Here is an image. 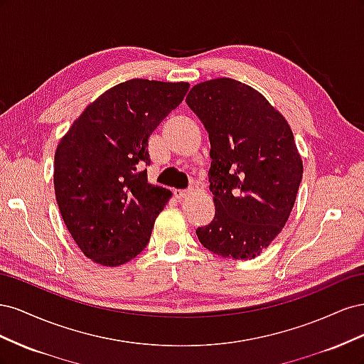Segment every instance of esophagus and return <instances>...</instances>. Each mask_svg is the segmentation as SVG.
Segmentation results:
<instances>
[{
	"label": "esophagus",
	"mask_w": 364,
	"mask_h": 364,
	"mask_svg": "<svg viewBox=\"0 0 364 364\" xmlns=\"http://www.w3.org/2000/svg\"><path fill=\"white\" fill-rule=\"evenodd\" d=\"M193 194V190H190V191H181V190H176L174 191V197L176 199H178L179 202H183L185 199H188V197Z\"/></svg>",
	"instance_id": "1"
}]
</instances>
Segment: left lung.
<instances>
[{
	"label": "left lung",
	"instance_id": "left-lung-1",
	"mask_svg": "<svg viewBox=\"0 0 364 364\" xmlns=\"http://www.w3.org/2000/svg\"><path fill=\"white\" fill-rule=\"evenodd\" d=\"M186 105L211 142L209 190L215 215L197 228L218 257H258L287 223L304 165L284 115L252 86L228 77L193 86Z\"/></svg>",
	"mask_w": 364,
	"mask_h": 364
}]
</instances>
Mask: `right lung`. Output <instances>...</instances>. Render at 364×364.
Masks as SVG:
<instances>
[{"label": "right lung", "instance_id": "right-lung-1", "mask_svg": "<svg viewBox=\"0 0 364 364\" xmlns=\"http://www.w3.org/2000/svg\"><path fill=\"white\" fill-rule=\"evenodd\" d=\"M186 82L132 79L86 106L59 141L54 193L86 258L118 267L146 249L171 191L147 182L149 136L188 91Z\"/></svg>", "mask_w": 364, "mask_h": 364}]
</instances>
